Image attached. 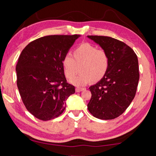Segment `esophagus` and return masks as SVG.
I'll use <instances>...</instances> for the list:
<instances>
[{"instance_id":"esophagus-1","label":"esophagus","mask_w":156,"mask_h":156,"mask_svg":"<svg viewBox=\"0 0 156 156\" xmlns=\"http://www.w3.org/2000/svg\"><path fill=\"white\" fill-rule=\"evenodd\" d=\"M84 88H80V87H76V92H80L84 90Z\"/></svg>"}]
</instances>
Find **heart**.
Here are the masks:
<instances>
[{
    "label": "heart",
    "mask_w": 156,
    "mask_h": 156,
    "mask_svg": "<svg viewBox=\"0 0 156 156\" xmlns=\"http://www.w3.org/2000/svg\"><path fill=\"white\" fill-rule=\"evenodd\" d=\"M109 65V59L103 49L89 43H83L73 51V57L66 55L62 60V66L65 76L72 78L78 73L80 67V73L70 80L76 86H84L91 79L97 82L104 77Z\"/></svg>",
    "instance_id": "b5f03b06"
}]
</instances>
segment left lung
Segmentation results:
<instances>
[{"mask_svg": "<svg viewBox=\"0 0 156 156\" xmlns=\"http://www.w3.org/2000/svg\"><path fill=\"white\" fill-rule=\"evenodd\" d=\"M107 52L109 65L106 74L89 89V112L101 120H112L126 109L133 100L139 81L138 60L133 49L117 39L87 36Z\"/></svg>", "mask_w": 156, "mask_h": 156, "instance_id": "8db88e82", "label": "left lung"}]
</instances>
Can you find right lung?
Masks as SVG:
<instances>
[{
	"instance_id": "obj_1",
	"label": "right lung",
	"mask_w": 156,
	"mask_h": 156,
	"mask_svg": "<svg viewBox=\"0 0 156 156\" xmlns=\"http://www.w3.org/2000/svg\"><path fill=\"white\" fill-rule=\"evenodd\" d=\"M80 36L41 37L21 52L16 67L18 89L26 109L39 120L58 117L75 93L74 86L67 83L62 60Z\"/></svg>"
}]
</instances>
